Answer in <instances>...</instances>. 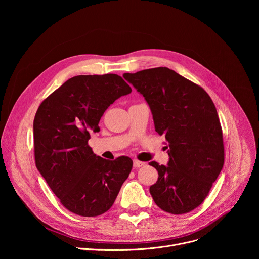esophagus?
Returning a JSON list of instances; mask_svg holds the SVG:
<instances>
[{
  "label": "esophagus",
  "instance_id": "34e87169",
  "mask_svg": "<svg viewBox=\"0 0 259 259\" xmlns=\"http://www.w3.org/2000/svg\"><path fill=\"white\" fill-rule=\"evenodd\" d=\"M143 165H144V163L141 162V161H138V160H134V161H133V166H134V168H140V167L143 166Z\"/></svg>",
  "mask_w": 259,
  "mask_h": 259
}]
</instances>
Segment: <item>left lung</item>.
I'll return each mask as SVG.
<instances>
[{
    "instance_id": "obj_1",
    "label": "left lung",
    "mask_w": 259,
    "mask_h": 259,
    "mask_svg": "<svg viewBox=\"0 0 259 259\" xmlns=\"http://www.w3.org/2000/svg\"><path fill=\"white\" fill-rule=\"evenodd\" d=\"M124 78L150 104L156 131L168 145V166L150 163L159 173L150 193L162 210L189 213L204 202L224 167L216 107L201 86L168 67L127 72Z\"/></svg>"
}]
</instances>
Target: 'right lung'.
Returning a JSON list of instances; mask_svg holds the SVG:
<instances>
[{
	"label": "right lung",
	"instance_id": "1",
	"mask_svg": "<svg viewBox=\"0 0 259 259\" xmlns=\"http://www.w3.org/2000/svg\"><path fill=\"white\" fill-rule=\"evenodd\" d=\"M115 73L76 76L45 98L33 120L35 166L68 211L84 217L113 206L133 162L122 156L108 161L88 144L90 133L116 99L131 92Z\"/></svg>",
	"mask_w": 259,
	"mask_h": 259
}]
</instances>
